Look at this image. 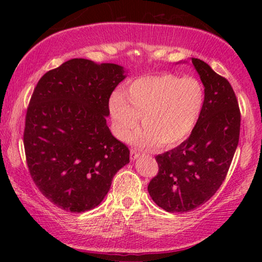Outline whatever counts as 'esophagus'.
I'll return each mask as SVG.
<instances>
[{
    "instance_id": "1",
    "label": "esophagus",
    "mask_w": 262,
    "mask_h": 262,
    "mask_svg": "<svg viewBox=\"0 0 262 262\" xmlns=\"http://www.w3.org/2000/svg\"><path fill=\"white\" fill-rule=\"evenodd\" d=\"M130 155H131V160H132V161H135L136 159H138L139 152H138V151H136V150H134V149H131Z\"/></svg>"
}]
</instances>
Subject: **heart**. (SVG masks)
<instances>
[{
	"mask_svg": "<svg viewBox=\"0 0 262 262\" xmlns=\"http://www.w3.org/2000/svg\"><path fill=\"white\" fill-rule=\"evenodd\" d=\"M205 103V92L195 77L170 73L136 78L124 92L113 93L110 113L114 135L126 139L142 116V130L131 141L143 148L174 146L189 136Z\"/></svg>",
	"mask_w": 262,
	"mask_h": 262,
	"instance_id": "1",
	"label": "heart"
}]
</instances>
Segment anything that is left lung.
Returning a JSON list of instances; mask_svg holds the SVG:
<instances>
[{
	"mask_svg": "<svg viewBox=\"0 0 262 262\" xmlns=\"http://www.w3.org/2000/svg\"><path fill=\"white\" fill-rule=\"evenodd\" d=\"M205 92V103L189 137L157 155L159 173L149 182L154 202L168 212H188L221 187L236 151L241 126L237 99L227 78L192 58Z\"/></svg>",
	"mask_w": 262,
	"mask_h": 262,
	"instance_id": "1",
	"label": "left lung"
}]
</instances>
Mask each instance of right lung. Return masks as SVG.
Here are the masks:
<instances>
[{
    "instance_id": "right-lung-1",
    "label": "right lung",
    "mask_w": 262,
    "mask_h": 262,
    "mask_svg": "<svg viewBox=\"0 0 262 262\" xmlns=\"http://www.w3.org/2000/svg\"><path fill=\"white\" fill-rule=\"evenodd\" d=\"M124 73L118 64L74 58L35 85L25 120L26 162L39 191L60 209H94L130 162V150L106 124Z\"/></svg>"
}]
</instances>
